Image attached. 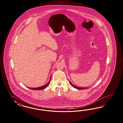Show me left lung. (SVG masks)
<instances>
[{
	"label": "left lung",
	"instance_id": "1",
	"mask_svg": "<svg viewBox=\"0 0 123 123\" xmlns=\"http://www.w3.org/2000/svg\"><path fill=\"white\" fill-rule=\"evenodd\" d=\"M69 82H70V84H71V85L72 86H73L74 88H76L77 89H78V90H82V89H85V88H80V87H76L75 86H74V85H73V84H72V83H71L70 81H69ZM87 88H86V89H87Z\"/></svg>",
	"mask_w": 123,
	"mask_h": 123
}]
</instances>
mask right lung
<instances>
[{
  "instance_id": "1",
  "label": "right lung",
  "mask_w": 123,
  "mask_h": 123,
  "mask_svg": "<svg viewBox=\"0 0 123 123\" xmlns=\"http://www.w3.org/2000/svg\"><path fill=\"white\" fill-rule=\"evenodd\" d=\"M50 80H51V76H50V80H49V81L48 82V83L46 85L43 86L39 87H37V88H29L30 89L34 90H43V89H45L48 86H49V84L50 83Z\"/></svg>"
}]
</instances>
